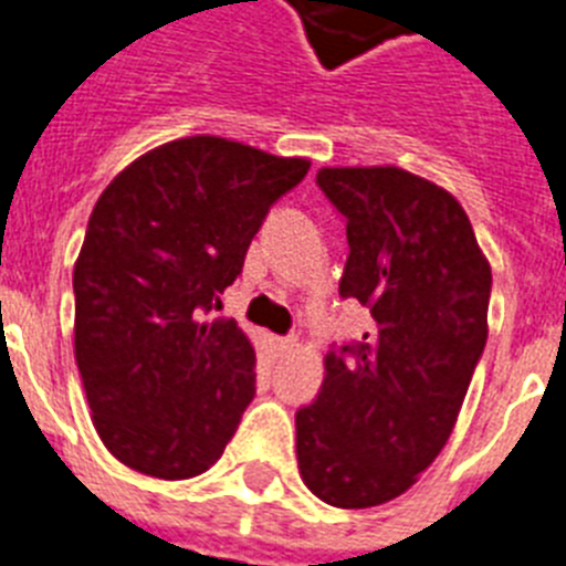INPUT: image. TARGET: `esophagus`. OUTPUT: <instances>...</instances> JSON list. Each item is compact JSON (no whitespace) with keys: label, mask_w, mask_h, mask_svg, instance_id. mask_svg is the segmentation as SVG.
<instances>
[{"label":"esophagus","mask_w":566,"mask_h":566,"mask_svg":"<svg viewBox=\"0 0 566 566\" xmlns=\"http://www.w3.org/2000/svg\"><path fill=\"white\" fill-rule=\"evenodd\" d=\"M296 347H298V338H273V350H276L279 356H290Z\"/></svg>","instance_id":"obj_1"}]
</instances>
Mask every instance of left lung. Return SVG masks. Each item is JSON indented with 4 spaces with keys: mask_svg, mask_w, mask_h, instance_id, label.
Listing matches in <instances>:
<instances>
[{
    "mask_svg": "<svg viewBox=\"0 0 566 566\" xmlns=\"http://www.w3.org/2000/svg\"><path fill=\"white\" fill-rule=\"evenodd\" d=\"M347 219L342 296L370 307L365 342L324 356L318 399L296 412V459L342 510L399 499L444 450L488 342L490 262L450 190L396 165L322 167Z\"/></svg>",
    "mask_w": 566,
    "mask_h": 566,
    "instance_id": "obj_1",
    "label": "left lung"
}]
</instances>
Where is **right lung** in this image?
Listing matches in <instances>:
<instances>
[{
  "mask_svg": "<svg viewBox=\"0 0 566 566\" xmlns=\"http://www.w3.org/2000/svg\"><path fill=\"white\" fill-rule=\"evenodd\" d=\"M307 170L304 156L185 136L102 190L73 264V353L102 444L136 473L181 481L222 459L253 399L255 350L235 318L208 313Z\"/></svg>",
  "mask_w": 566,
  "mask_h": 566,
  "instance_id": "add662e5",
  "label": "right lung"
}]
</instances>
